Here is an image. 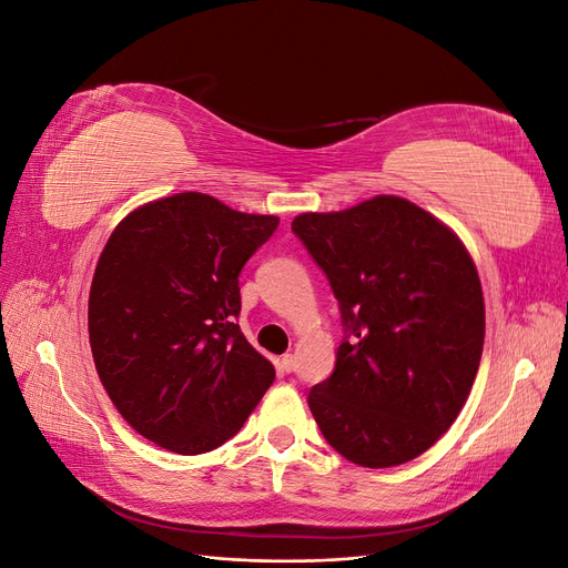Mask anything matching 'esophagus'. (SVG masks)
Returning a JSON list of instances; mask_svg holds the SVG:
<instances>
[{
	"instance_id": "34e87169",
	"label": "esophagus",
	"mask_w": 568,
	"mask_h": 568,
	"mask_svg": "<svg viewBox=\"0 0 568 568\" xmlns=\"http://www.w3.org/2000/svg\"><path fill=\"white\" fill-rule=\"evenodd\" d=\"M294 355H291V353H286V355H282L280 357V369L284 372V374H291V372H294Z\"/></svg>"
}]
</instances>
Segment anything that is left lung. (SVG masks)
Returning a JSON list of instances; mask_svg holds the SVG:
<instances>
[{
    "instance_id": "1",
    "label": "left lung",
    "mask_w": 568,
    "mask_h": 568,
    "mask_svg": "<svg viewBox=\"0 0 568 568\" xmlns=\"http://www.w3.org/2000/svg\"><path fill=\"white\" fill-rule=\"evenodd\" d=\"M291 230L341 307L334 374L307 395L322 436L369 469L419 457L457 419L484 353V291L467 246L390 194L301 213Z\"/></svg>"
}]
</instances>
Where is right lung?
Here are the masks:
<instances>
[{
	"mask_svg": "<svg viewBox=\"0 0 568 568\" xmlns=\"http://www.w3.org/2000/svg\"><path fill=\"white\" fill-rule=\"evenodd\" d=\"M277 225L201 192L118 222L94 270L88 329L99 379L140 436L178 455L215 450L272 386V363L236 317L239 272Z\"/></svg>",
	"mask_w": 568,
	"mask_h": 568,
	"instance_id": "right-lung-1",
	"label": "right lung"
}]
</instances>
